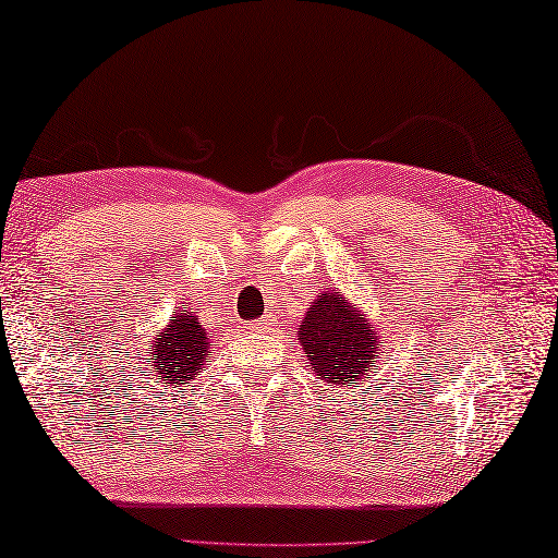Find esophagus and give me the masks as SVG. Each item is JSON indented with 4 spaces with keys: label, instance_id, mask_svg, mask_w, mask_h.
<instances>
[{
    "label": "esophagus",
    "instance_id": "34e87169",
    "mask_svg": "<svg viewBox=\"0 0 558 558\" xmlns=\"http://www.w3.org/2000/svg\"><path fill=\"white\" fill-rule=\"evenodd\" d=\"M250 328L255 330V332H265V330H271V320H257V323H252Z\"/></svg>",
    "mask_w": 558,
    "mask_h": 558
}]
</instances>
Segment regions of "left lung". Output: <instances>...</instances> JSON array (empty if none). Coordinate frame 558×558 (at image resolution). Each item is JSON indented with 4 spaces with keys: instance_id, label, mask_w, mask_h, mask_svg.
<instances>
[{
    "instance_id": "1",
    "label": "left lung",
    "mask_w": 558,
    "mask_h": 558,
    "mask_svg": "<svg viewBox=\"0 0 558 558\" xmlns=\"http://www.w3.org/2000/svg\"><path fill=\"white\" fill-rule=\"evenodd\" d=\"M381 328L340 289L323 291L299 325V342L311 372L325 386L344 388L362 378L381 360Z\"/></svg>"
}]
</instances>
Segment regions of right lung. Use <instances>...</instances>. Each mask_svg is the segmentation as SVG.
Returning <instances> with one entry per match:
<instances>
[{"label": "right lung", "mask_w": 558, "mask_h": 558, "mask_svg": "<svg viewBox=\"0 0 558 558\" xmlns=\"http://www.w3.org/2000/svg\"><path fill=\"white\" fill-rule=\"evenodd\" d=\"M208 350H211V342H208V332L204 330L198 315L192 311L174 313L172 320L148 344L150 366L148 372L138 369L141 378H153L157 386L180 388L194 381L198 372L204 369Z\"/></svg>", "instance_id": "1"}]
</instances>
